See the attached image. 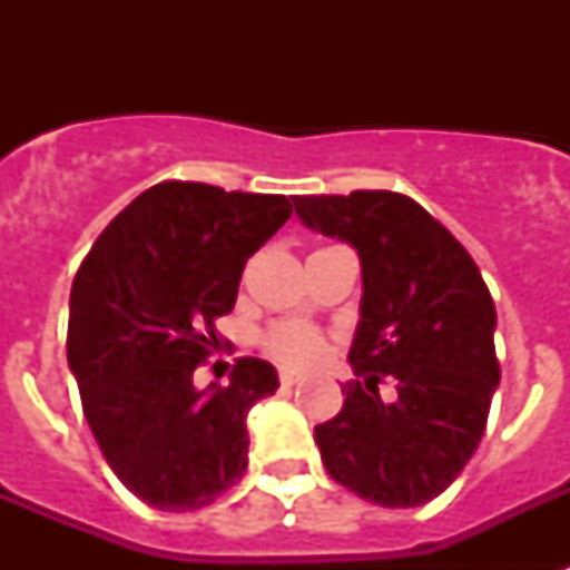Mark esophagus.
Here are the masks:
<instances>
[{
    "mask_svg": "<svg viewBox=\"0 0 570 570\" xmlns=\"http://www.w3.org/2000/svg\"><path fill=\"white\" fill-rule=\"evenodd\" d=\"M302 379L304 373H298V370H281V384H284V387H293V384H298Z\"/></svg>",
    "mask_w": 570,
    "mask_h": 570,
    "instance_id": "1",
    "label": "esophagus"
}]
</instances>
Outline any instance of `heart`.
<instances>
[{
  "instance_id": "b5f03b06",
  "label": "heart",
  "mask_w": 570,
  "mask_h": 570,
  "mask_svg": "<svg viewBox=\"0 0 570 570\" xmlns=\"http://www.w3.org/2000/svg\"><path fill=\"white\" fill-rule=\"evenodd\" d=\"M320 334L304 322H277L263 334V348L284 364H304L320 355Z\"/></svg>"
}]
</instances>
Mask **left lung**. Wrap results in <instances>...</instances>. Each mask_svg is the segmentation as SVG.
<instances>
[{"mask_svg": "<svg viewBox=\"0 0 570 570\" xmlns=\"http://www.w3.org/2000/svg\"><path fill=\"white\" fill-rule=\"evenodd\" d=\"M307 227L357 248L361 325L346 402L316 425L322 461L340 482L387 509L443 494L473 459L500 381L497 311L464 245L407 195L357 189L298 195ZM394 381L384 403L377 384Z\"/></svg>", "mask_w": 570, "mask_h": 570, "instance_id": "obj_1", "label": "left lung"}]
</instances>
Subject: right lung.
Masks as SVG:
<instances>
[{
	"label": "right lung",
	"instance_id": "add662e5",
	"mask_svg": "<svg viewBox=\"0 0 570 570\" xmlns=\"http://www.w3.org/2000/svg\"><path fill=\"white\" fill-rule=\"evenodd\" d=\"M293 215L284 195L165 180L111 218L73 277L67 364L85 420L124 485L159 512H195L248 464L245 416L277 390L239 357L230 384L195 387L236 304L245 263Z\"/></svg>",
	"mask_w": 570,
	"mask_h": 570
}]
</instances>
